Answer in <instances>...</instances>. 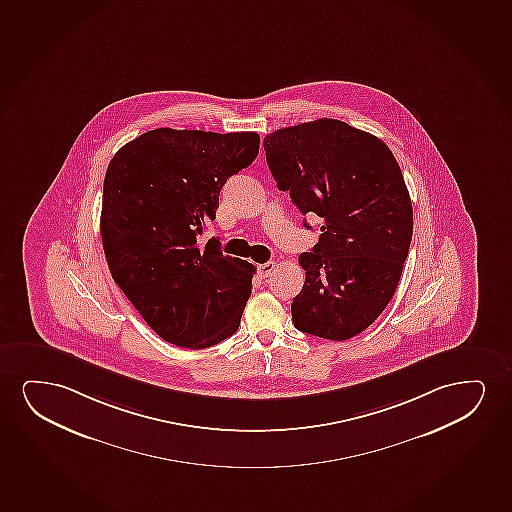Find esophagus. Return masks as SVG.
Listing matches in <instances>:
<instances>
[{
  "label": "esophagus",
  "mask_w": 512,
  "mask_h": 512,
  "mask_svg": "<svg viewBox=\"0 0 512 512\" xmlns=\"http://www.w3.org/2000/svg\"><path fill=\"white\" fill-rule=\"evenodd\" d=\"M274 269H276V262H266V264H260V278H267V276H271V274L274 273Z\"/></svg>",
  "instance_id": "obj_1"
}]
</instances>
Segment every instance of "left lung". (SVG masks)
<instances>
[{
	"mask_svg": "<svg viewBox=\"0 0 512 512\" xmlns=\"http://www.w3.org/2000/svg\"><path fill=\"white\" fill-rule=\"evenodd\" d=\"M264 149L279 189L321 219L318 243L299 257L306 283L293 299V325L351 339L391 302L412 243L398 161L372 133L330 118L269 133Z\"/></svg>",
	"mask_w": 512,
	"mask_h": 512,
	"instance_id": "obj_1",
	"label": "left lung"
}]
</instances>
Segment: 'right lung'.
I'll return each instance as SVG.
<instances>
[{
    "mask_svg": "<svg viewBox=\"0 0 512 512\" xmlns=\"http://www.w3.org/2000/svg\"><path fill=\"white\" fill-rule=\"evenodd\" d=\"M255 132L156 128L107 166L100 234L107 266L147 325L173 346L205 349L238 330L255 267L205 246L226 180L259 154Z\"/></svg>",
    "mask_w": 512,
    "mask_h": 512,
    "instance_id": "right-lung-1",
    "label": "right lung"
}]
</instances>
